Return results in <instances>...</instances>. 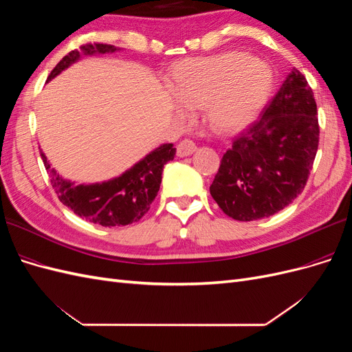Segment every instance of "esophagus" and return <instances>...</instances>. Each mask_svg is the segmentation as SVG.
Listing matches in <instances>:
<instances>
[{
  "label": "esophagus",
  "instance_id": "34e87169",
  "mask_svg": "<svg viewBox=\"0 0 352 352\" xmlns=\"http://www.w3.org/2000/svg\"><path fill=\"white\" fill-rule=\"evenodd\" d=\"M195 151H197V145L194 141H190V140L180 141L176 146L177 157H188L190 154H194Z\"/></svg>",
  "mask_w": 352,
  "mask_h": 352
}]
</instances>
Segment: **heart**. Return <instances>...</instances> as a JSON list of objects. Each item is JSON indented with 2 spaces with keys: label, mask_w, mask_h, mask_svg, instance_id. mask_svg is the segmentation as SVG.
<instances>
[{
  "label": "heart",
  "mask_w": 352,
  "mask_h": 352,
  "mask_svg": "<svg viewBox=\"0 0 352 352\" xmlns=\"http://www.w3.org/2000/svg\"><path fill=\"white\" fill-rule=\"evenodd\" d=\"M170 88L185 109L204 107V120L217 133L245 129L267 102L270 69L243 52L188 58L172 74ZM180 109V113H186Z\"/></svg>",
  "instance_id": "b5f03b06"
}]
</instances>
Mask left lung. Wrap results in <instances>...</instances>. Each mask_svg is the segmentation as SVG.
<instances>
[{
	"mask_svg": "<svg viewBox=\"0 0 352 352\" xmlns=\"http://www.w3.org/2000/svg\"><path fill=\"white\" fill-rule=\"evenodd\" d=\"M317 105L304 74L292 69L260 119L223 154L210 194L229 217L273 216L302 192L318 146Z\"/></svg>",
	"mask_w": 352,
	"mask_h": 352,
	"instance_id": "left-lung-1",
	"label": "left lung"
}]
</instances>
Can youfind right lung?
I'll list each match as a JSON object with an SVG mask.
<instances>
[{"mask_svg": "<svg viewBox=\"0 0 352 352\" xmlns=\"http://www.w3.org/2000/svg\"><path fill=\"white\" fill-rule=\"evenodd\" d=\"M116 51H119V48L109 44H85L80 50L70 51L67 56L63 57L50 73L47 82L76 63L80 56L107 54ZM175 154L176 148H173V144H163L133 167L126 170L123 175L107 182L91 185H74V182L61 177L56 168L51 167L42 151L41 158L48 170L51 185L63 204L82 219L110 228L126 226L142 219L157 197L162 184L163 167L175 158Z\"/></svg>", "mask_w": 352, "mask_h": 352, "instance_id": "obj_1", "label": "right lung"}]
</instances>
